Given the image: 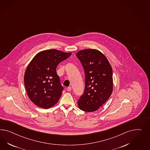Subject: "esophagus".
Instances as JSON below:
<instances>
[{"mask_svg": "<svg viewBox=\"0 0 150 150\" xmlns=\"http://www.w3.org/2000/svg\"><path fill=\"white\" fill-rule=\"evenodd\" d=\"M71 87H68V88H67V91H71Z\"/></svg>", "mask_w": 150, "mask_h": 150, "instance_id": "1", "label": "esophagus"}]
</instances>
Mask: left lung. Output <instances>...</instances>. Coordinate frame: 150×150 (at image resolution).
Listing matches in <instances>:
<instances>
[{
    "label": "left lung",
    "instance_id": "1",
    "mask_svg": "<svg viewBox=\"0 0 150 150\" xmlns=\"http://www.w3.org/2000/svg\"><path fill=\"white\" fill-rule=\"evenodd\" d=\"M84 69L85 87L77 101L79 108L92 112L104 105L113 91V71L108 60L99 50L87 49L76 54Z\"/></svg>",
    "mask_w": 150,
    "mask_h": 150
}]
</instances>
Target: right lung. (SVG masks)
Segmentation results:
<instances>
[{"label":"right lung","mask_w":150,"mask_h":150,"mask_svg":"<svg viewBox=\"0 0 150 150\" xmlns=\"http://www.w3.org/2000/svg\"><path fill=\"white\" fill-rule=\"evenodd\" d=\"M71 54L56 50H44L36 55L27 66L24 84L28 97L37 106L48 109L59 100L64 87L56 68Z\"/></svg>","instance_id":"right-lung-1"}]
</instances>
